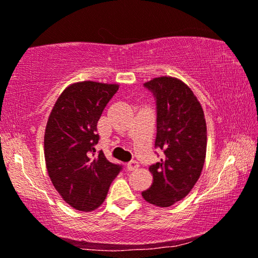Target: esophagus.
<instances>
[{
	"label": "esophagus",
	"instance_id": "esophagus-1",
	"mask_svg": "<svg viewBox=\"0 0 258 258\" xmlns=\"http://www.w3.org/2000/svg\"><path fill=\"white\" fill-rule=\"evenodd\" d=\"M125 168H126V170H129V171L136 170V169L139 168V163H137L136 161H130V162H128V163H126Z\"/></svg>",
	"mask_w": 258,
	"mask_h": 258
}]
</instances>
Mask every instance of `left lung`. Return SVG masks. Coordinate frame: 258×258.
<instances>
[{
    "label": "left lung",
    "instance_id": "left-lung-1",
    "mask_svg": "<svg viewBox=\"0 0 258 258\" xmlns=\"http://www.w3.org/2000/svg\"><path fill=\"white\" fill-rule=\"evenodd\" d=\"M144 87L156 101L155 148L163 155L149 167L153 184L142 196L167 208L184 199L200 178L207 151L206 118L199 100L181 80L162 76Z\"/></svg>",
    "mask_w": 258,
    "mask_h": 258
}]
</instances>
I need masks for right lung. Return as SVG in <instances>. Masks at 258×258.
<instances>
[{
    "label": "right lung",
    "instance_id": "right-lung-1",
    "mask_svg": "<svg viewBox=\"0 0 258 258\" xmlns=\"http://www.w3.org/2000/svg\"><path fill=\"white\" fill-rule=\"evenodd\" d=\"M117 84L84 81L59 95L44 133V158L55 189L69 206L95 210L103 203L109 186L122 170L95 146L100 136L97 122Z\"/></svg>",
    "mask_w": 258,
    "mask_h": 258
}]
</instances>
